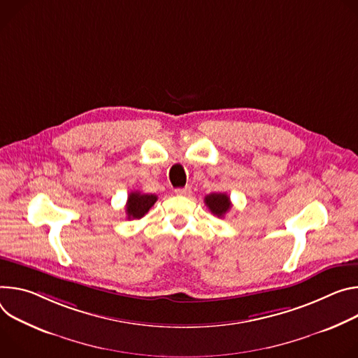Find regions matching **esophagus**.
I'll return each mask as SVG.
<instances>
[{"mask_svg": "<svg viewBox=\"0 0 358 358\" xmlns=\"http://www.w3.org/2000/svg\"><path fill=\"white\" fill-rule=\"evenodd\" d=\"M175 193H176L178 196H187V194L190 193V187H189V186H186V187H178V189H175Z\"/></svg>", "mask_w": 358, "mask_h": 358, "instance_id": "obj_1", "label": "esophagus"}]
</instances>
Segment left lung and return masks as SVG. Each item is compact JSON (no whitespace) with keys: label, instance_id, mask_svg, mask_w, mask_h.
<instances>
[{"label":"left lung","instance_id":"obj_1","mask_svg":"<svg viewBox=\"0 0 358 358\" xmlns=\"http://www.w3.org/2000/svg\"><path fill=\"white\" fill-rule=\"evenodd\" d=\"M205 203L217 217H223L231 208L230 197L226 193H210L205 197Z\"/></svg>","mask_w":358,"mask_h":358}]
</instances>
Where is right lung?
<instances>
[{
    "mask_svg": "<svg viewBox=\"0 0 358 358\" xmlns=\"http://www.w3.org/2000/svg\"><path fill=\"white\" fill-rule=\"evenodd\" d=\"M157 201V196L152 193H141V192H132L128 196V202H127V215L128 219H141L143 217L149 209L155 205Z\"/></svg>",
    "mask_w": 358,
    "mask_h": 358,
    "instance_id": "1",
    "label": "right lung"
}]
</instances>
